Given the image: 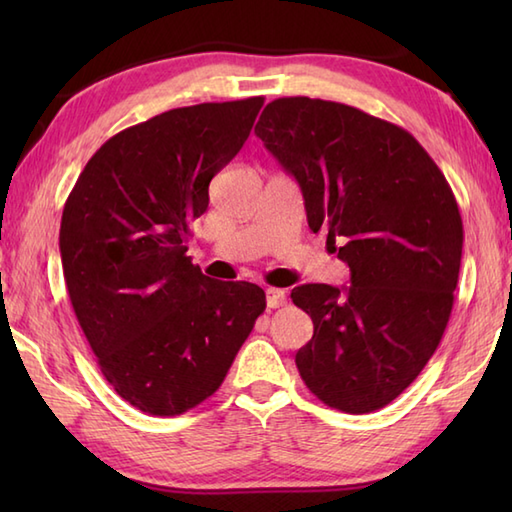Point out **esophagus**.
I'll use <instances>...</instances> for the list:
<instances>
[{
	"label": "esophagus",
	"mask_w": 512,
	"mask_h": 512,
	"mask_svg": "<svg viewBox=\"0 0 512 512\" xmlns=\"http://www.w3.org/2000/svg\"><path fill=\"white\" fill-rule=\"evenodd\" d=\"M266 303H268V308L286 306V292L279 290V288H268L266 290Z\"/></svg>",
	"instance_id": "1"
}]
</instances>
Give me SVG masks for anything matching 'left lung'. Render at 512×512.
<instances>
[{"mask_svg":"<svg viewBox=\"0 0 512 512\" xmlns=\"http://www.w3.org/2000/svg\"><path fill=\"white\" fill-rule=\"evenodd\" d=\"M255 134L352 273L347 288L292 290L314 323L295 356L303 383L345 413L383 409L418 378L451 317L464 228L449 182L407 129L345 103L275 99Z\"/></svg>","mask_w":512,"mask_h":512,"instance_id":"1","label":"left lung"}]
</instances>
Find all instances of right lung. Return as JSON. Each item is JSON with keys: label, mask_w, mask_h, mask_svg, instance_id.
<instances>
[{"label": "right lung", "mask_w": 512, "mask_h": 512, "mask_svg": "<svg viewBox=\"0 0 512 512\" xmlns=\"http://www.w3.org/2000/svg\"><path fill=\"white\" fill-rule=\"evenodd\" d=\"M262 105L200 103L127 127L65 200L59 248L74 314L107 383L149 416L213 396L266 310L262 288L202 275L184 246Z\"/></svg>", "instance_id": "obj_1"}]
</instances>
